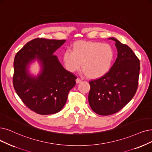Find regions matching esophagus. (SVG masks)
<instances>
[{"instance_id":"obj_1","label":"esophagus","mask_w":152,"mask_h":152,"mask_svg":"<svg viewBox=\"0 0 152 152\" xmlns=\"http://www.w3.org/2000/svg\"><path fill=\"white\" fill-rule=\"evenodd\" d=\"M81 81H82V80L80 79V78H77V79H76V82H77V83H80Z\"/></svg>"}]
</instances>
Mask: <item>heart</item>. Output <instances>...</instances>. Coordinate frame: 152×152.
I'll list each match as a JSON object with an SVG mask.
<instances>
[{
	"label": "heart",
	"instance_id": "1",
	"mask_svg": "<svg viewBox=\"0 0 152 152\" xmlns=\"http://www.w3.org/2000/svg\"><path fill=\"white\" fill-rule=\"evenodd\" d=\"M115 58L112 47L99 42L81 40L66 49L63 56L64 64L70 72L80 69L91 78H99L110 71Z\"/></svg>",
	"mask_w": 152,
	"mask_h": 152
}]
</instances>
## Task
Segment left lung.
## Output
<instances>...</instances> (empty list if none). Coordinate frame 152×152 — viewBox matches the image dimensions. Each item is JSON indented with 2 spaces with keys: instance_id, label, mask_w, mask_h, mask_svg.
Listing matches in <instances>:
<instances>
[{
  "instance_id": "8db88e82",
  "label": "left lung",
  "mask_w": 152,
  "mask_h": 152,
  "mask_svg": "<svg viewBox=\"0 0 152 152\" xmlns=\"http://www.w3.org/2000/svg\"><path fill=\"white\" fill-rule=\"evenodd\" d=\"M117 58L110 71L98 79L89 82V105L100 115H110L120 111L134 96L138 84L140 60L126 44L115 38Z\"/></svg>"
}]
</instances>
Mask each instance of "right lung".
I'll return each mask as SVG.
<instances>
[{"label": "right lung", "instance_id": "1", "mask_svg": "<svg viewBox=\"0 0 152 152\" xmlns=\"http://www.w3.org/2000/svg\"><path fill=\"white\" fill-rule=\"evenodd\" d=\"M65 40L36 38L24 45L15 56L13 86L29 109L40 115L62 110L69 91L75 86L76 75L66 70L53 53ZM37 59L41 71L37 77L29 74V65Z\"/></svg>", "mask_w": 152, "mask_h": 152}]
</instances>
